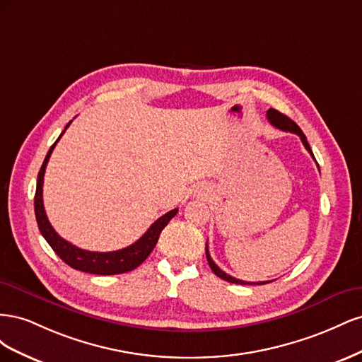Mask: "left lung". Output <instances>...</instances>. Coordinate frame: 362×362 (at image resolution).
<instances>
[{
  "label": "left lung",
  "mask_w": 362,
  "mask_h": 362,
  "mask_svg": "<svg viewBox=\"0 0 362 362\" xmlns=\"http://www.w3.org/2000/svg\"><path fill=\"white\" fill-rule=\"evenodd\" d=\"M267 119H269V122H270L273 127H276V128H279V129H282V131H290V133L298 134V136L300 137V140H302L303 146L306 148V151H308L310 154H311V157L314 158L313 151H311V148H310V145H308V140H306L305 134L302 133V129H300L298 125H296V122H293V120H291L288 116L282 115L281 112L275 110V108H269V110H267ZM314 160H315V158H314ZM205 254H206L208 264H210L211 270L214 272V275H217L218 278L223 279V281L233 282V284H242V286H246V284H249V286H254V284H255V286H261V284L270 282V281H264V282H246V281H242V279H237V278L229 276L228 273H225L222 269H218L216 262L211 259L210 252H208V245H205Z\"/></svg>",
  "instance_id": "1"
}]
</instances>
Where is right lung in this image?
<instances>
[{
    "instance_id": "obj_1",
    "label": "right lung",
    "mask_w": 362,
    "mask_h": 362,
    "mask_svg": "<svg viewBox=\"0 0 362 362\" xmlns=\"http://www.w3.org/2000/svg\"><path fill=\"white\" fill-rule=\"evenodd\" d=\"M69 125L71 122L66 125V128ZM66 128H64V131H66ZM63 133L60 134V137L63 136ZM60 137L56 140V144L60 140ZM56 144L49 148L37 175V185H36V194H35V213H36V221H37L40 234L47 240L48 245L52 247V250L56 252V254L66 262L68 266H71L75 270L92 273V275H119V273H127V272L134 270L149 257L152 249L156 247L158 242L160 233L163 231L164 226L170 222V218L178 213V208H175V210L161 216L158 221H156L151 225L148 231L141 235L136 243H133L128 247L113 250V252H90V250H84L74 246L72 243L66 242V240L62 238L56 231H54V228L51 226L47 217L45 206H43V199H42L43 175H45L48 160L51 157V152L54 146H56Z\"/></svg>"
}]
</instances>
